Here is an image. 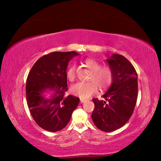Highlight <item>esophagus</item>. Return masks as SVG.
<instances>
[{
    "label": "esophagus",
    "mask_w": 161,
    "mask_h": 161,
    "mask_svg": "<svg viewBox=\"0 0 161 161\" xmlns=\"http://www.w3.org/2000/svg\"><path fill=\"white\" fill-rule=\"evenodd\" d=\"M86 102V100L84 99H80V102L81 103H84V102Z\"/></svg>",
    "instance_id": "34e87169"
}]
</instances>
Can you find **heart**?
Here are the masks:
<instances>
[{"label":"heart","instance_id":"obj_1","mask_svg":"<svg viewBox=\"0 0 161 161\" xmlns=\"http://www.w3.org/2000/svg\"><path fill=\"white\" fill-rule=\"evenodd\" d=\"M84 64L92 72L89 80L90 82H78L71 86L70 91L72 94L80 97L81 99H88L92 95L96 94L98 86L101 89H104L110 85L113 80V71L108 66L102 67L100 62L93 59H86ZM68 80L72 81L76 77V67L72 65L67 70Z\"/></svg>","mask_w":161,"mask_h":161}]
</instances>
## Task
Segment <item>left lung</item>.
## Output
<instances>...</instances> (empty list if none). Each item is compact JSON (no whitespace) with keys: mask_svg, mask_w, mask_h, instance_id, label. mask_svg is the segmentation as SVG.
Returning <instances> with one entry per match:
<instances>
[{"mask_svg":"<svg viewBox=\"0 0 161 161\" xmlns=\"http://www.w3.org/2000/svg\"><path fill=\"white\" fill-rule=\"evenodd\" d=\"M106 62L113 71V80L102 96L104 101L92 99V119L98 129L110 132L124 126L132 115L137 100L138 75L130 62L121 54H112Z\"/></svg>","mask_w":161,"mask_h":161,"instance_id":"left-lung-1","label":"left lung"}]
</instances>
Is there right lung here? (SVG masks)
Masks as SVG:
<instances>
[{
    "label": "right lung",
    "instance_id": "1",
    "mask_svg": "<svg viewBox=\"0 0 161 161\" xmlns=\"http://www.w3.org/2000/svg\"><path fill=\"white\" fill-rule=\"evenodd\" d=\"M76 52H54L42 56L30 71L26 98L37 124L51 132L60 130L69 123L80 98L68 95L67 69Z\"/></svg>",
    "mask_w": 161,
    "mask_h": 161
}]
</instances>
